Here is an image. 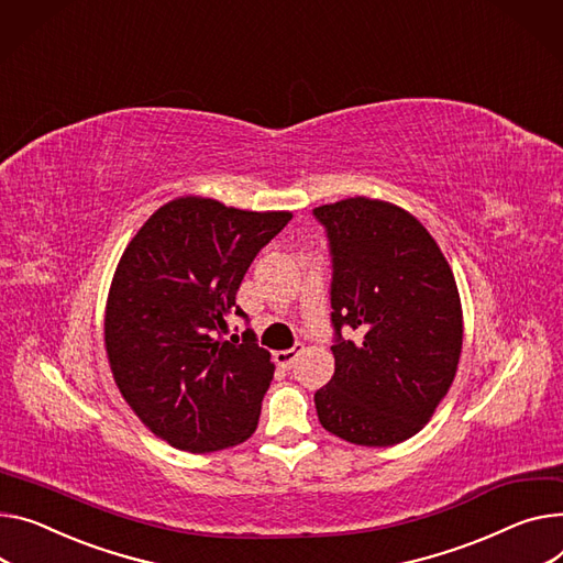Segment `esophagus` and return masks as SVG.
<instances>
[{"instance_id": "34e87169", "label": "esophagus", "mask_w": 563, "mask_h": 563, "mask_svg": "<svg viewBox=\"0 0 563 563\" xmlns=\"http://www.w3.org/2000/svg\"><path fill=\"white\" fill-rule=\"evenodd\" d=\"M303 351H306L303 344H294V346L287 349V351H278V353H276V362H278V366H283V368H291L294 362L298 360V355H301Z\"/></svg>"}]
</instances>
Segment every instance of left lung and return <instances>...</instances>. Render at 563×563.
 Masks as SVG:
<instances>
[{
	"label": "left lung",
	"mask_w": 563,
	"mask_h": 563,
	"mask_svg": "<svg viewBox=\"0 0 563 563\" xmlns=\"http://www.w3.org/2000/svg\"><path fill=\"white\" fill-rule=\"evenodd\" d=\"M325 229L334 376L314 394L321 426L357 445L415 437L455 378L462 303L455 276L423 223L378 199L312 210ZM363 332L344 341L341 328Z\"/></svg>",
	"instance_id": "8db88e82"
}]
</instances>
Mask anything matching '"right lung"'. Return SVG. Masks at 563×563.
Returning <instances> with one entry per match:
<instances>
[{
    "label": "right lung",
    "mask_w": 563,
    "mask_h": 563,
    "mask_svg": "<svg viewBox=\"0 0 563 563\" xmlns=\"http://www.w3.org/2000/svg\"><path fill=\"white\" fill-rule=\"evenodd\" d=\"M291 212H249L180 197L158 208L126 246L106 303L112 378L140 421L187 453L246 441L274 364L235 294L262 246Z\"/></svg>",
    "instance_id": "right-lung-1"
}]
</instances>
